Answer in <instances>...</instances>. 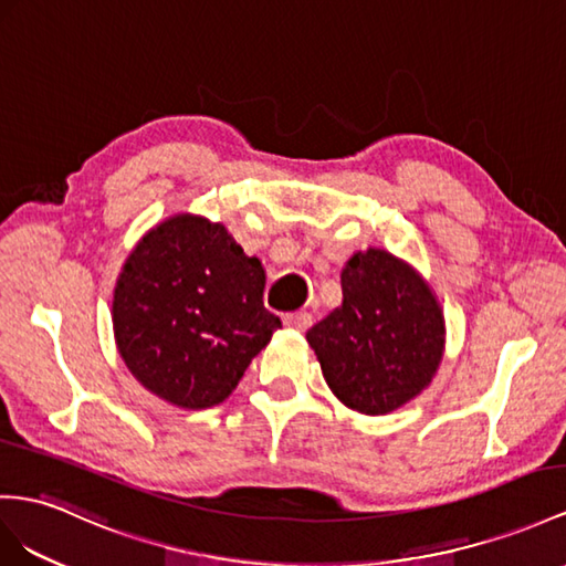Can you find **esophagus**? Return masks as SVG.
Returning a JSON list of instances; mask_svg holds the SVG:
<instances>
[{"label": "esophagus", "instance_id": "esophagus-1", "mask_svg": "<svg viewBox=\"0 0 566 566\" xmlns=\"http://www.w3.org/2000/svg\"><path fill=\"white\" fill-rule=\"evenodd\" d=\"M284 325L289 329H298V332H306L313 325V315L306 311H296V313H286L284 315Z\"/></svg>", "mask_w": 566, "mask_h": 566}]
</instances>
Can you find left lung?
I'll return each instance as SVG.
<instances>
[{"label": "left lung", "instance_id": "8db88e82", "mask_svg": "<svg viewBox=\"0 0 566 566\" xmlns=\"http://www.w3.org/2000/svg\"><path fill=\"white\" fill-rule=\"evenodd\" d=\"M342 306L306 332L332 392L382 416L421 395L442 358L444 321L428 284L392 253L368 249L342 270Z\"/></svg>", "mask_w": 566, "mask_h": 566}]
</instances>
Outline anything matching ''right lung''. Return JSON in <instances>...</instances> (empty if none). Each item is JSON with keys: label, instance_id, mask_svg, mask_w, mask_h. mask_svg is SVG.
<instances>
[{"label": "right lung", "instance_id": "right-lung-1", "mask_svg": "<svg viewBox=\"0 0 566 566\" xmlns=\"http://www.w3.org/2000/svg\"><path fill=\"white\" fill-rule=\"evenodd\" d=\"M265 270L222 224L177 214L128 255L112 317L124 364L153 395L208 409L239 385L282 321L263 306Z\"/></svg>", "mask_w": 566, "mask_h": 566}]
</instances>
